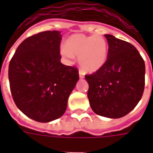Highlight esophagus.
<instances>
[{"instance_id": "34e87169", "label": "esophagus", "mask_w": 153, "mask_h": 153, "mask_svg": "<svg viewBox=\"0 0 153 153\" xmlns=\"http://www.w3.org/2000/svg\"><path fill=\"white\" fill-rule=\"evenodd\" d=\"M79 74L80 79H83V78H84V73H83L82 70H79Z\"/></svg>"}]
</instances>
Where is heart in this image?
Returning a JSON list of instances; mask_svg holds the SVG:
<instances>
[{"label":"heart","instance_id":"1","mask_svg":"<svg viewBox=\"0 0 153 153\" xmlns=\"http://www.w3.org/2000/svg\"><path fill=\"white\" fill-rule=\"evenodd\" d=\"M60 54L70 62L74 56L78 60L82 70L88 73H95L102 69L108 57V43L102 36H87L82 33L71 35L61 47Z\"/></svg>","mask_w":153,"mask_h":153}]
</instances>
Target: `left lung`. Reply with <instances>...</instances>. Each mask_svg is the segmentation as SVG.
<instances>
[{"instance_id":"obj_1","label":"left lung","mask_w":153,"mask_h":153,"mask_svg":"<svg viewBox=\"0 0 153 153\" xmlns=\"http://www.w3.org/2000/svg\"><path fill=\"white\" fill-rule=\"evenodd\" d=\"M108 57L104 66L85 75L88 97L97 115L111 119L125 116L141 99L145 84V63L132 44L105 34Z\"/></svg>"}]
</instances>
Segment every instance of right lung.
<instances>
[{"label": "right lung", "instance_id": "right-lung-1", "mask_svg": "<svg viewBox=\"0 0 153 153\" xmlns=\"http://www.w3.org/2000/svg\"><path fill=\"white\" fill-rule=\"evenodd\" d=\"M60 31L26 38L9 65V81L15 105L25 115L47 123L65 112L70 93L79 79L76 68L60 63Z\"/></svg>", "mask_w": 153, "mask_h": 153}]
</instances>
